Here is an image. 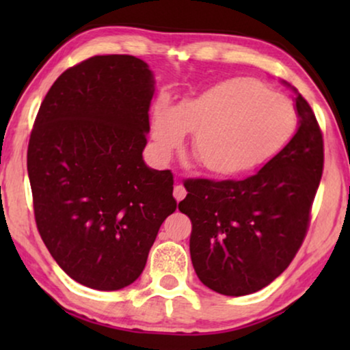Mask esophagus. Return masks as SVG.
Listing matches in <instances>:
<instances>
[{
	"label": "esophagus",
	"mask_w": 350,
	"mask_h": 350,
	"mask_svg": "<svg viewBox=\"0 0 350 350\" xmlns=\"http://www.w3.org/2000/svg\"><path fill=\"white\" fill-rule=\"evenodd\" d=\"M174 196H175L176 200H181L186 196V189L181 185H176L174 188Z\"/></svg>",
	"instance_id": "1"
}]
</instances>
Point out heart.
<instances>
[{"label":"heart","mask_w":350,"mask_h":350,"mask_svg":"<svg viewBox=\"0 0 350 350\" xmlns=\"http://www.w3.org/2000/svg\"><path fill=\"white\" fill-rule=\"evenodd\" d=\"M298 114L295 105L252 78L215 84L174 108L161 100L152 114L156 152L167 159L186 132L191 150L204 169L236 175L256 169L275 156L293 137Z\"/></svg>","instance_id":"obj_1"}]
</instances>
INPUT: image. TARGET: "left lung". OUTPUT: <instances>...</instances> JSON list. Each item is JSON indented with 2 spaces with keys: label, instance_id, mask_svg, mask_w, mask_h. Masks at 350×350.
Returning <instances> with one entry per match:
<instances>
[{
  "label": "left lung",
  "instance_id": "left-lung-1",
  "mask_svg": "<svg viewBox=\"0 0 350 350\" xmlns=\"http://www.w3.org/2000/svg\"><path fill=\"white\" fill-rule=\"evenodd\" d=\"M299 127L284 150L243 180L191 178L178 204L193 224L191 261L200 282L226 296H243L277 279L308 234L323 172V135L303 95Z\"/></svg>",
  "mask_w": 350,
  "mask_h": 350
}]
</instances>
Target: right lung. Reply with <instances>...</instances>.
Here are the masks:
<instances>
[{
    "instance_id": "right-lung-1",
    "label": "right lung",
    "mask_w": 350,
    "mask_h": 350,
    "mask_svg": "<svg viewBox=\"0 0 350 350\" xmlns=\"http://www.w3.org/2000/svg\"><path fill=\"white\" fill-rule=\"evenodd\" d=\"M154 79L133 55H95L65 70L42 100L27 169L40 236L71 279L113 291L135 282L175 212L174 175L142 152Z\"/></svg>"
}]
</instances>
